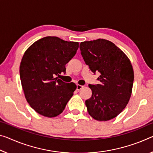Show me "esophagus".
Wrapping results in <instances>:
<instances>
[{"instance_id":"1","label":"esophagus","mask_w":153,"mask_h":153,"mask_svg":"<svg viewBox=\"0 0 153 153\" xmlns=\"http://www.w3.org/2000/svg\"><path fill=\"white\" fill-rule=\"evenodd\" d=\"M83 88V86L79 85V84H77L76 85V90L77 91H80V90Z\"/></svg>"}]
</instances>
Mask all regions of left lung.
Masks as SVG:
<instances>
[{"mask_svg":"<svg viewBox=\"0 0 153 153\" xmlns=\"http://www.w3.org/2000/svg\"><path fill=\"white\" fill-rule=\"evenodd\" d=\"M81 54L91 71L100 73L98 84H88L92 97L85 101L94 119L106 121L125 108L131 95L134 74L128 57L112 42L103 39L81 42Z\"/></svg>","mask_w":153,"mask_h":153,"instance_id":"left-lung-1","label":"left lung"}]
</instances>
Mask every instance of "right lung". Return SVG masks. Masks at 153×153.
<instances>
[{"label":"right lung","instance_id":"right-lung-1","mask_svg":"<svg viewBox=\"0 0 153 153\" xmlns=\"http://www.w3.org/2000/svg\"><path fill=\"white\" fill-rule=\"evenodd\" d=\"M78 42L45 37L28 48L22 59L20 75L25 97L34 110L46 117L62 112L76 85L59 77L76 54Z\"/></svg>","mask_w":153,"mask_h":153}]
</instances>
